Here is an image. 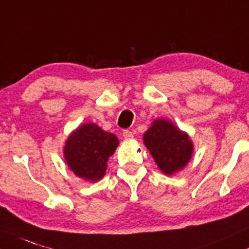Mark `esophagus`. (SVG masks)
<instances>
[{"mask_svg":"<svg viewBox=\"0 0 249 249\" xmlns=\"http://www.w3.org/2000/svg\"><path fill=\"white\" fill-rule=\"evenodd\" d=\"M122 135H124V138L125 140H132V139L134 138L133 133L130 132V130H128V129L124 130V133H122Z\"/></svg>","mask_w":249,"mask_h":249,"instance_id":"1","label":"esophagus"}]
</instances>
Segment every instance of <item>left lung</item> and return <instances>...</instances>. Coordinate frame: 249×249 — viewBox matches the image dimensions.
Listing matches in <instances>:
<instances>
[{
	"instance_id": "obj_1",
	"label": "left lung",
	"mask_w": 249,
	"mask_h": 249,
	"mask_svg": "<svg viewBox=\"0 0 249 249\" xmlns=\"http://www.w3.org/2000/svg\"><path fill=\"white\" fill-rule=\"evenodd\" d=\"M143 142L166 175H173L186 167L194 150L188 134L166 119L153 122L152 127L143 134Z\"/></svg>"
}]
</instances>
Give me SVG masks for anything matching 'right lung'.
<instances>
[{
	"mask_svg": "<svg viewBox=\"0 0 249 249\" xmlns=\"http://www.w3.org/2000/svg\"><path fill=\"white\" fill-rule=\"evenodd\" d=\"M119 146L114 134L95 124H83L68 136L63 154L76 177L95 182L105 177L107 162Z\"/></svg>",
	"mask_w": 249,
	"mask_h": 249,
	"instance_id": "obj_1",
	"label": "right lung"
}]
</instances>
